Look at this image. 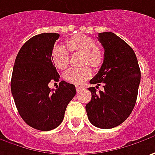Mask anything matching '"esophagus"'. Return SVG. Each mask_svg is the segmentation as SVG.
Masks as SVG:
<instances>
[{
    "label": "esophagus",
    "mask_w": 155,
    "mask_h": 155,
    "mask_svg": "<svg viewBox=\"0 0 155 155\" xmlns=\"http://www.w3.org/2000/svg\"><path fill=\"white\" fill-rule=\"evenodd\" d=\"M75 87H76V91H77V92H80V91L82 89V87H81V86H78L77 85Z\"/></svg>",
    "instance_id": "34e87169"
}]
</instances>
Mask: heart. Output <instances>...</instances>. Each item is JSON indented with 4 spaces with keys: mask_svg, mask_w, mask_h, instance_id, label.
<instances>
[{
    "mask_svg": "<svg viewBox=\"0 0 155 155\" xmlns=\"http://www.w3.org/2000/svg\"><path fill=\"white\" fill-rule=\"evenodd\" d=\"M69 50L71 53L82 54L81 64L90 65L99 69L104 61V53L95 46L94 40L85 35H76L66 41V48L55 46L51 53L54 65L61 70L66 69L69 64ZM93 71L88 66L81 68H70L64 74V79L73 84H83L92 76Z\"/></svg>",
    "mask_w": 155,
    "mask_h": 155,
    "instance_id": "heart-1",
    "label": "heart"
}]
</instances>
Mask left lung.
<instances>
[{"label":"left lung","mask_w":155,"mask_h":155,"mask_svg":"<svg viewBox=\"0 0 155 155\" xmlns=\"http://www.w3.org/2000/svg\"><path fill=\"white\" fill-rule=\"evenodd\" d=\"M98 39L104 48V61L90 83H103L104 91L96 94L94 87L88 88L92 98L86 105V111L94 126L108 129L124 122L133 111L140 70L133 48L115 34L100 33Z\"/></svg>","instance_id":"8db88e82"}]
</instances>
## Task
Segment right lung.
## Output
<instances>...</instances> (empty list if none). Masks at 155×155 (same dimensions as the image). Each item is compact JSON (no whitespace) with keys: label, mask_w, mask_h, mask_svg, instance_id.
<instances>
[{"label":"right lung","mask_w":155,"mask_h":155,"mask_svg":"<svg viewBox=\"0 0 155 155\" xmlns=\"http://www.w3.org/2000/svg\"><path fill=\"white\" fill-rule=\"evenodd\" d=\"M60 36L43 33L30 38L17 54L11 78V92L21 117L41 131H49L61 124L67 106L76 94L75 86L61 81L51 89V81L60 75L52 61L51 53Z\"/></svg>","instance_id":"obj_1"}]
</instances>
